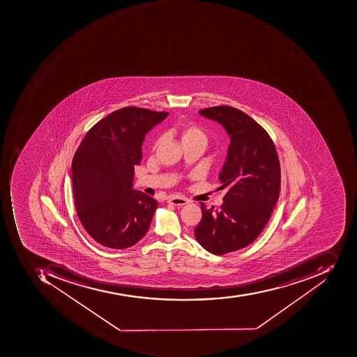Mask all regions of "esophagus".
<instances>
[{"label":"esophagus","mask_w":357,"mask_h":357,"mask_svg":"<svg viewBox=\"0 0 357 357\" xmlns=\"http://www.w3.org/2000/svg\"><path fill=\"white\" fill-rule=\"evenodd\" d=\"M168 203H170V204L172 205H176V206H183V205L189 203V199H185V197L172 195V197H168Z\"/></svg>","instance_id":"1"}]
</instances>
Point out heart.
<instances>
[{
	"instance_id": "obj_1",
	"label": "heart",
	"mask_w": 357,
	"mask_h": 357,
	"mask_svg": "<svg viewBox=\"0 0 357 357\" xmlns=\"http://www.w3.org/2000/svg\"><path fill=\"white\" fill-rule=\"evenodd\" d=\"M179 132L181 135L182 142H185V141H204L206 142L207 141L206 133L201 127L195 123H181L179 126ZM160 141V138L158 139L154 143V146H156Z\"/></svg>"
}]
</instances>
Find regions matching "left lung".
Listing matches in <instances>:
<instances>
[{"label": "left lung", "instance_id": "left-lung-1", "mask_svg": "<svg viewBox=\"0 0 357 357\" xmlns=\"http://www.w3.org/2000/svg\"><path fill=\"white\" fill-rule=\"evenodd\" d=\"M224 126L230 137L219 174L229 190L219 209L199 203L195 238L206 251L222 255L250 245L268 222L280 193V162L271 135L252 117L231 106L199 111Z\"/></svg>", "mask_w": 357, "mask_h": 357}]
</instances>
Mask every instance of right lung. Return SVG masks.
Here are the masks:
<instances>
[{
	"instance_id": "obj_1",
	"label": "right lung",
	"mask_w": 357,
	"mask_h": 357,
	"mask_svg": "<svg viewBox=\"0 0 357 357\" xmlns=\"http://www.w3.org/2000/svg\"><path fill=\"white\" fill-rule=\"evenodd\" d=\"M167 112L128 106L96 123L84 135L72 164L75 207L94 241L127 248L150 228L158 202L132 189L144 135Z\"/></svg>"
}]
</instances>
